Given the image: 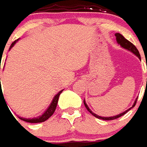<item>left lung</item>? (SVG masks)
<instances>
[{
	"label": "left lung",
	"instance_id": "obj_1",
	"mask_svg": "<svg viewBox=\"0 0 147 147\" xmlns=\"http://www.w3.org/2000/svg\"><path fill=\"white\" fill-rule=\"evenodd\" d=\"M116 37H117V41L118 44H120L121 47H123L124 48H125V49H128V50H129L130 52H132L133 53H134L136 56L138 57L141 60V56L140 54H139V52H138V50L137 49V48H136L135 46L134 45V44H132L131 42H129L128 39H126L123 35H122L121 34H120V33H117L116 34ZM146 83H147V79H146ZM84 102V104H85V107L86 108V109L88 110V112H89L90 113H91L94 117H95L96 118H98V119H102V120H104V121H111V120H115V119H117V118H119V117H121V116H123V115H125V113L128 112V111H129L131 108H134V106L136 105V103H137V99L135 100V102H134V105H133V107L131 108H129V109H128V110H126L125 112H124V113H121V114H119V115H117V116H114V117H99V116H98V115H96V114H94V113H92L91 111H90V109L89 108H88V106L86 105V103L85 100L83 101Z\"/></svg>",
	"mask_w": 147,
	"mask_h": 147
}]
</instances>
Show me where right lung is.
I'll return each mask as SVG.
<instances>
[{"label": "right lung", "mask_w": 147, "mask_h": 147, "mask_svg": "<svg viewBox=\"0 0 147 147\" xmlns=\"http://www.w3.org/2000/svg\"><path fill=\"white\" fill-rule=\"evenodd\" d=\"M17 41H18V39L15 40L14 42H13V43H12V44L10 45V48H9V49H10V48L14 45V44L16 43ZM0 69H1V67H0ZM62 90H61L57 94H56V95H55V97L53 98V102H52V103L50 104L49 108L47 109V111H46V112H45V113H44L41 117H38V118H33V119H26V118H22V117H19V118H20L21 120L24 121L30 122V123H40V122H44L45 121H47L49 117L53 116V114L54 113V112H55L56 108H57V105L59 96H60V94H61V93L62 92Z\"/></svg>", "instance_id": "obj_1"}]
</instances>
